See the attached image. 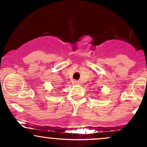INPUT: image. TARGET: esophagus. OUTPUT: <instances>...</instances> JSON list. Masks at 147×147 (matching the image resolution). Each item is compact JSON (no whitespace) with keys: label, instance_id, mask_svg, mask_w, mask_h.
Wrapping results in <instances>:
<instances>
[{"label":"esophagus","instance_id":"obj_1","mask_svg":"<svg viewBox=\"0 0 147 147\" xmlns=\"http://www.w3.org/2000/svg\"><path fill=\"white\" fill-rule=\"evenodd\" d=\"M75 84H80V82H79V81L75 80Z\"/></svg>","mask_w":147,"mask_h":147}]
</instances>
